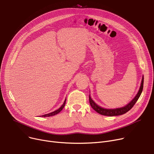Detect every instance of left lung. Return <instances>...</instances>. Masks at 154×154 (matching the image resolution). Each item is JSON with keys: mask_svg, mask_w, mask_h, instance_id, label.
Wrapping results in <instances>:
<instances>
[{"mask_svg": "<svg viewBox=\"0 0 154 154\" xmlns=\"http://www.w3.org/2000/svg\"><path fill=\"white\" fill-rule=\"evenodd\" d=\"M143 76L142 78L141 85H140L139 91L137 94L135 96V97L133 99V100L131 103H129L128 105H126L125 106H124L123 107L117 108V109H104V108L101 107L100 106H97L93 101V99L91 98V97H90V95H89V101L90 105H91V106L92 107V108L94 111H96L97 112H98L99 114H100L101 115L107 116H119V115L124 114L127 112H128L129 110H131L132 108V107L134 106V104H135V103L137 102V101L138 100V99L139 98V97L142 93V89H143Z\"/></svg>", "mask_w": 154, "mask_h": 154, "instance_id": "obj_1", "label": "left lung"}]
</instances>
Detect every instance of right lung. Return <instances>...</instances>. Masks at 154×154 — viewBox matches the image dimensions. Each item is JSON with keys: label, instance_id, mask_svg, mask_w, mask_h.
I'll return each mask as SVG.
<instances>
[{"label": "right lung", "instance_id": "add662e5", "mask_svg": "<svg viewBox=\"0 0 154 154\" xmlns=\"http://www.w3.org/2000/svg\"><path fill=\"white\" fill-rule=\"evenodd\" d=\"M65 104H66V99H65V102H64V103H63V104L59 108V109H58V110H57V111H55L54 112H51V113H49V114H45V115H43V116H42V117H50V116H54V115H56V114H58L63 109V107H65Z\"/></svg>", "mask_w": 154, "mask_h": 154}]
</instances>
